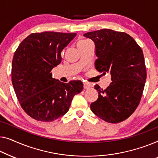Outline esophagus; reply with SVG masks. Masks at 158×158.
Masks as SVG:
<instances>
[{
    "label": "esophagus",
    "instance_id": "1",
    "mask_svg": "<svg viewBox=\"0 0 158 158\" xmlns=\"http://www.w3.org/2000/svg\"><path fill=\"white\" fill-rule=\"evenodd\" d=\"M92 85H91L90 84H88L86 83V82H84V88L85 89H89Z\"/></svg>",
    "mask_w": 158,
    "mask_h": 158
}]
</instances>
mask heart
<instances>
[{
    "label": "heart",
    "instance_id": "1",
    "mask_svg": "<svg viewBox=\"0 0 158 158\" xmlns=\"http://www.w3.org/2000/svg\"><path fill=\"white\" fill-rule=\"evenodd\" d=\"M83 41H86L85 40H82V41H79V42H83Z\"/></svg>",
    "mask_w": 158,
    "mask_h": 158
}]
</instances>
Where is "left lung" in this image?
I'll list each match as a JSON object with an SVG mask.
<instances>
[{
    "instance_id": "8db88e82",
    "label": "left lung",
    "mask_w": 158,
    "mask_h": 158,
    "mask_svg": "<svg viewBox=\"0 0 158 158\" xmlns=\"http://www.w3.org/2000/svg\"><path fill=\"white\" fill-rule=\"evenodd\" d=\"M95 44V68L110 73L111 82L106 89L94 86L98 99L91 110L110 123L127 119L140 102L147 78L144 55L134 39L124 32L101 29L84 34Z\"/></svg>"
}]
</instances>
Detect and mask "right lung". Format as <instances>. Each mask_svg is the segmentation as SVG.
<instances>
[{
  "label": "right lung",
  "mask_w": 158,
  "mask_h": 158,
  "mask_svg": "<svg viewBox=\"0 0 158 158\" xmlns=\"http://www.w3.org/2000/svg\"><path fill=\"white\" fill-rule=\"evenodd\" d=\"M77 34L44 31L30 34L20 44L12 61V83L20 104L31 117L52 122L68 112L81 81L63 83L53 79L62 50Z\"/></svg>",
  "instance_id": "add662e5"
}]
</instances>
